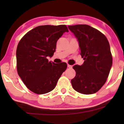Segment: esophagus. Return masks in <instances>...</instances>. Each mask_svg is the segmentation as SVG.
Returning <instances> with one entry per match:
<instances>
[{
  "label": "esophagus",
  "instance_id": "1",
  "mask_svg": "<svg viewBox=\"0 0 124 124\" xmlns=\"http://www.w3.org/2000/svg\"><path fill=\"white\" fill-rule=\"evenodd\" d=\"M68 68H72V65H69V64H68Z\"/></svg>",
  "mask_w": 124,
  "mask_h": 124
}]
</instances>
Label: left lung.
Returning <instances> with one entry per match:
<instances>
[{
  "label": "left lung",
  "instance_id": "left-lung-1",
  "mask_svg": "<svg viewBox=\"0 0 124 124\" xmlns=\"http://www.w3.org/2000/svg\"><path fill=\"white\" fill-rule=\"evenodd\" d=\"M79 42L80 55L85 60L73 68L76 76L71 80L76 92L84 94L96 93L104 85L112 64L110 46L106 37L89 25H69Z\"/></svg>",
  "mask_w": 124,
  "mask_h": 124
}]
</instances>
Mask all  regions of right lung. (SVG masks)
Segmentation results:
<instances>
[{
    "label": "right lung",
    "mask_w": 124,
    "mask_h": 124,
    "mask_svg": "<svg viewBox=\"0 0 124 124\" xmlns=\"http://www.w3.org/2000/svg\"><path fill=\"white\" fill-rule=\"evenodd\" d=\"M68 31L65 25H40L28 31L18 42L17 70L31 92L42 94L52 91L66 70V63L49 62L47 57L53 56L58 39Z\"/></svg>",
    "instance_id": "right-lung-1"
}]
</instances>
